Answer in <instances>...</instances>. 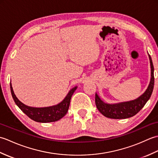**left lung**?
Here are the masks:
<instances>
[{"instance_id": "1", "label": "left lung", "mask_w": 158, "mask_h": 158, "mask_svg": "<svg viewBox=\"0 0 158 158\" xmlns=\"http://www.w3.org/2000/svg\"><path fill=\"white\" fill-rule=\"evenodd\" d=\"M151 66V79L145 92L139 98L130 101L109 104L104 102L96 93L95 102L98 110L104 116L111 119H126L138 113L150 98L154 86V68L152 58L148 53Z\"/></svg>"}]
</instances>
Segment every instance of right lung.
Here are the masks:
<instances>
[{
  "mask_svg": "<svg viewBox=\"0 0 158 158\" xmlns=\"http://www.w3.org/2000/svg\"><path fill=\"white\" fill-rule=\"evenodd\" d=\"M11 95L15 104L26 115L31 119L40 123H48L58 121L64 116L68 111L71 97L77 88V86L74 87L70 90L69 93L62 102L56 105L47 107H32L24 105L17 98L13 92L11 83H10Z\"/></svg>",
  "mask_w": 158,
  "mask_h": 158,
  "instance_id": "1",
  "label": "right lung"
}]
</instances>
